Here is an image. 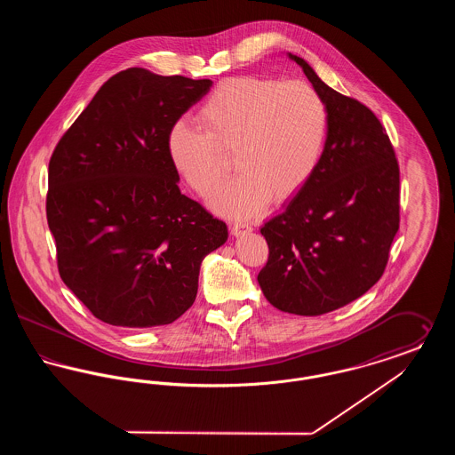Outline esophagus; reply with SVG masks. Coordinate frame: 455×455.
<instances>
[{"mask_svg": "<svg viewBox=\"0 0 455 455\" xmlns=\"http://www.w3.org/2000/svg\"><path fill=\"white\" fill-rule=\"evenodd\" d=\"M230 232H232L234 237H240V235H243V234L252 232V225H249V223H245V221H237V223L232 225Z\"/></svg>", "mask_w": 455, "mask_h": 455, "instance_id": "obj_1", "label": "esophagus"}]
</instances>
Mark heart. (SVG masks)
<instances>
[{"label":"heart","instance_id":"1","mask_svg":"<svg viewBox=\"0 0 455 455\" xmlns=\"http://www.w3.org/2000/svg\"><path fill=\"white\" fill-rule=\"evenodd\" d=\"M199 130L175 123L167 136L173 169L197 195H212L228 172L237 175L212 204L230 217H256L271 197L286 201L315 172L327 136V108L303 82L237 76L221 82L196 112Z\"/></svg>","mask_w":455,"mask_h":455}]
</instances>
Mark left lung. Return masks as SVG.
I'll list each match as a JSON object with an SVG mask.
<instances>
[{"instance_id": "8db88e82", "label": "left lung", "mask_w": 455, "mask_h": 455, "mask_svg": "<svg viewBox=\"0 0 455 455\" xmlns=\"http://www.w3.org/2000/svg\"><path fill=\"white\" fill-rule=\"evenodd\" d=\"M300 66L327 108L323 158L302 189L260 234L269 258L258 282L282 312L323 315L380 280L399 230V165L375 114Z\"/></svg>"}]
</instances>
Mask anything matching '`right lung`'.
I'll use <instances>...</instances> for the list:
<instances>
[{
    "instance_id": "1",
    "label": "right lung",
    "mask_w": 455,
    "mask_h": 455,
    "mask_svg": "<svg viewBox=\"0 0 455 455\" xmlns=\"http://www.w3.org/2000/svg\"><path fill=\"white\" fill-rule=\"evenodd\" d=\"M213 85L141 68L114 75L49 162L47 223L61 280L102 323L171 324L196 300L227 225L179 189L173 124Z\"/></svg>"
}]
</instances>
